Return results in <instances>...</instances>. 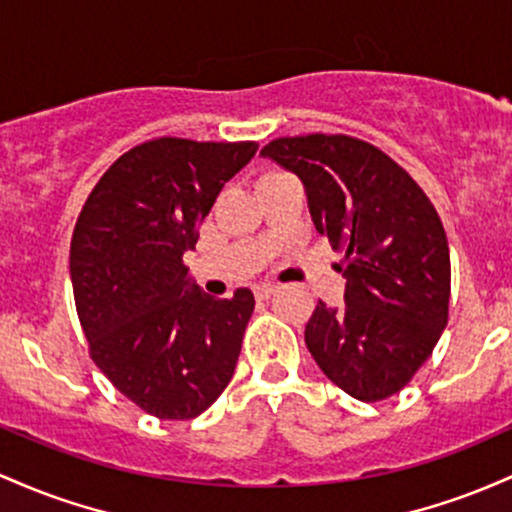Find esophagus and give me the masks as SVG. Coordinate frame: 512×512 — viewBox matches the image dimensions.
Instances as JSON below:
<instances>
[{
	"label": "esophagus",
	"mask_w": 512,
	"mask_h": 512,
	"mask_svg": "<svg viewBox=\"0 0 512 512\" xmlns=\"http://www.w3.org/2000/svg\"><path fill=\"white\" fill-rule=\"evenodd\" d=\"M273 292H275V285H268V283H263V285H256V287H254L256 300H268V297H271Z\"/></svg>",
	"instance_id": "34e87169"
}]
</instances>
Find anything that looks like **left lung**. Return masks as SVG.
Listing matches in <instances>:
<instances>
[{
  "instance_id": "8db88e82",
  "label": "left lung",
  "mask_w": 512,
  "mask_h": 512,
  "mask_svg": "<svg viewBox=\"0 0 512 512\" xmlns=\"http://www.w3.org/2000/svg\"><path fill=\"white\" fill-rule=\"evenodd\" d=\"M261 154L300 176L314 227L346 254V302L319 300L304 329L309 353L353 399L399 394L447 326L450 249L433 203L358 137H278Z\"/></svg>"
}]
</instances>
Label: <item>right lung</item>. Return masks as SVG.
Returning a JSON list of instances; mask_svg holds the SVG:
<instances>
[{
  "mask_svg": "<svg viewBox=\"0 0 512 512\" xmlns=\"http://www.w3.org/2000/svg\"><path fill=\"white\" fill-rule=\"evenodd\" d=\"M256 149L181 137L142 142L101 176L74 225L70 278L91 360L157 418L200 416L237 367L254 292L205 295L183 254Z\"/></svg>",
  "mask_w": 512,
  "mask_h": 512,
  "instance_id": "1",
  "label": "right lung"
}]
</instances>
